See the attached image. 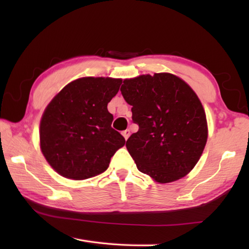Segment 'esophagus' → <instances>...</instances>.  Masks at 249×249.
I'll use <instances>...</instances> for the list:
<instances>
[{
    "label": "esophagus",
    "instance_id": "34e87169",
    "mask_svg": "<svg viewBox=\"0 0 249 249\" xmlns=\"http://www.w3.org/2000/svg\"><path fill=\"white\" fill-rule=\"evenodd\" d=\"M122 134H123V136H124V138L126 141L128 140V137H129V135H130V132L128 129H125V130H123V132H122Z\"/></svg>",
    "mask_w": 249,
    "mask_h": 249
}]
</instances>
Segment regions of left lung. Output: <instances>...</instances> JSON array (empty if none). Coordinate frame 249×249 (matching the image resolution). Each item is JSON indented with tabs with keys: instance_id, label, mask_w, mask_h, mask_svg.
I'll return each mask as SVG.
<instances>
[{
	"instance_id": "8db88e82",
	"label": "left lung",
	"mask_w": 249,
	"mask_h": 249,
	"mask_svg": "<svg viewBox=\"0 0 249 249\" xmlns=\"http://www.w3.org/2000/svg\"><path fill=\"white\" fill-rule=\"evenodd\" d=\"M121 92L132 105L138 132L126 148L137 169L160 183L181 179L199 161L208 140V124L199 98L171 73L125 79Z\"/></svg>"
}]
</instances>
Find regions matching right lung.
<instances>
[{
  "mask_svg": "<svg viewBox=\"0 0 249 249\" xmlns=\"http://www.w3.org/2000/svg\"><path fill=\"white\" fill-rule=\"evenodd\" d=\"M122 79L86 77L62 89L46 107L40 121V149L59 175L89 179L107 169L125 138L112 128L107 103Z\"/></svg>",
  "mask_w": 249,
  "mask_h": 249,
  "instance_id": "obj_1",
  "label": "right lung"
}]
</instances>
